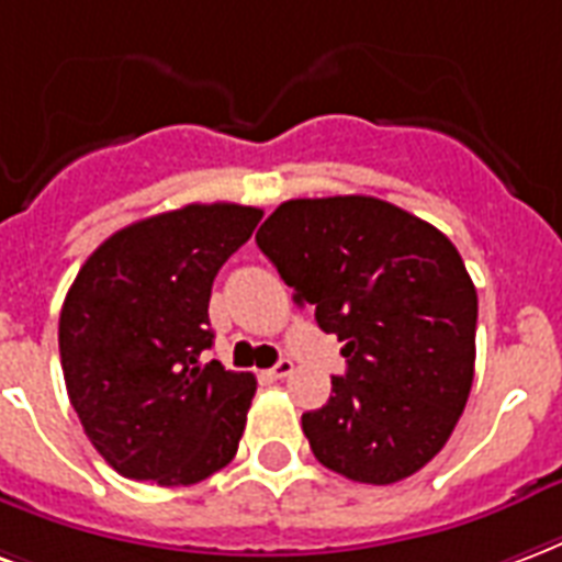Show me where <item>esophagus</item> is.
<instances>
[{"label": "esophagus", "instance_id": "esophagus-1", "mask_svg": "<svg viewBox=\"0 0 562 562\" xmlns=\"http://www.w3.org/2000/svg\"><path fill=\"white\" fill-rule=\"evenodd\" d=\"M294 372V363L289 360V357H282L280 363L273 366V369H268V378H273V381H280V378H289Z\"/></svg>", "mask_w": 562, "mask_h": 562}]
</instances>
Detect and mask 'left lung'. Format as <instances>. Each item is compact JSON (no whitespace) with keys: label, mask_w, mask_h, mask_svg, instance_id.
I'll list each match as a JSON object with an SVG mask.
<instances>
[{"label":"left lung","mask_w":562,"mask_h":562,"mask_svg":"<svg viewBox=\"0 0 562 562\" xmlns=\"http://www.w3.org/2000/svg\"><path fill=\"white\" fill-rule=\"evenodd\" d=\"M348 369L303 435L324 468L390 485L429 464L468 405L476 289L452 240L375 196L289 199L256 232Z\"/></svg>","instance_id":"8db88e82"}]
</instances>
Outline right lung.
<instances>
[{
	"label": "right lung",
	"mask_w": 562,
	"mask_h": 562,
	"mask_svg": "<svg viewBox=\"0 0 562 562\" xmlns=\"http://www.w3.org/2000/svg\"><path fill=\"white\" fill-rule=\"evenodd\" d=\"M232 202L124 226L91 252L59 315L70 405L91 447L127 480L193 485L226 468L256 378L202 363L217 270L259 226Z\"/></svg>",
	"instance_id": "1"
}]
</instances>
